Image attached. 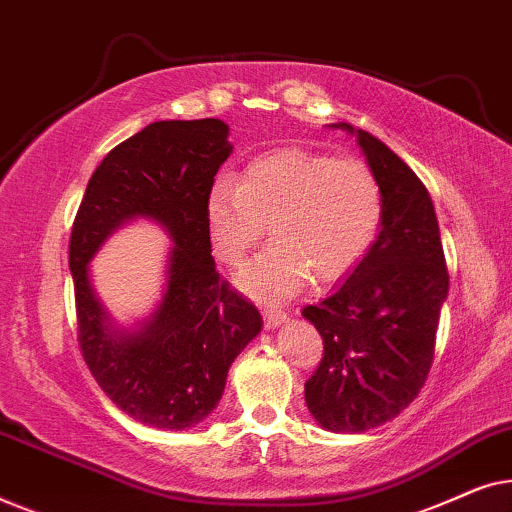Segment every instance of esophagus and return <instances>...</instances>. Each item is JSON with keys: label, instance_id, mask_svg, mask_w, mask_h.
Wrapping results in <instances>:
<instances>
[{"label": "esophagus", "instance_id": "esophagus-1", "mask_svg": "<svg viewBox=\"0 0 512 512\" xmlns=\"http://www.w3.org/2000/svg\"><path fill=\"white\" fill-rule=\"evenodd\" d=\"M263 321L268 328H275L279 324H284L286 321V312L279 310V307H272V305H265L263 307Z\"/></svg>", "mask_w": 512, "mask_h": 512}]
</instances>
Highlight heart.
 <instances>
[{"mask_svg":"<svg viewBox=\"0 0 512 512\" xmlns=\"http://www.w3.org/2000/svg\"><path fill=\"white\" fill-rule=\"evenodd\" d=\"M214 256L240 265L263 240L275 242L242 272L258 298H286L310 277L331 284L359 268L384 216L382 186L368 163L307 149H275L251 158L240 179L221 177L207 195Z\"/></svg>","mask_w":512,"mask_h":512,"instance_id":"1","label":"heart"}]
</instances>
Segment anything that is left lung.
Wrapping results in <instances>:
<instances>
[{
    "instance_id": "obj_1",
    "label": "left lung",
    "mask_w": 512,
    "mask_h": 512,
    "mask_svg": "<svg viewBox=\"0 0 512 512\" xmlns=\"http://www.w3.org/2000/svg\"><path fill=\"white\" fill-rule=\"evenodd\" d=\"M356 135L382 186L380 235L347 282L303 317L324 340L305 403L328 431L375 429L408 408L429 377L440 307L450 289L431 195L415 172L366 130Z\"/></svg>"
}]
</instances>
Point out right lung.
I'll use <instances>...</instances> for the list:
<instances>
[{"mask_svg": "<svg viewBox=\"0 0 512 512\" xmlns=\"http://www.w3.org/2000/svg\"><path fill=\"white\" fill-rule=\"evenodd\" d=\"M230 151L219 118L146 125L97 165L72 226L81 354L116 408L153 429L202 422L221 401L230 363L263 324L212 258L205 205ZM135 215L165 225L175 244L164 303L130 334L110 326L89 286L87 261L111 229Z\"/></svg>", "mask_w": 512, "mask_h": 512, "instance_id": "obj_1", "label": "right lung"}]
</instances>
